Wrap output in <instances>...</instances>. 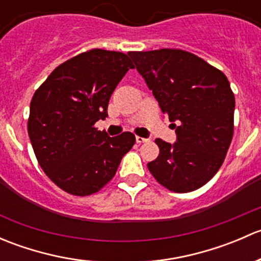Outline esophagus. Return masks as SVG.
Here are the masks:
<instances>
[{"label": "esophagus", "mask_w": 261, "mask_h": 261, "mask_svg": "<svg viewBox=\"0 0 261 261\" xmlns=\"http://www.w3.org/2000/svg\"><path fill=\"white\" fill-rule=\"evenodd\" d=\"M147 140H149V139H146V138H141V136H136V143H138V144L146 143Z\"/></svg>", "instance_id": "obj_1"}]
</instances>
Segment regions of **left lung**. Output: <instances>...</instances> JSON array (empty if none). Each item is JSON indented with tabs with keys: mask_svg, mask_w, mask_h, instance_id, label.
<instances>
[{
	"mask_svg": "<svg viewBox=\"0 0 261 261\" xmlns=\"http://www.w3.org/2000/svg\"><path fill=\"white\" fill-rule=\"evenodd\" d=\"M127 54L177 134L173 144L155 140L160 152L147 163L150 173L177 193L201 188L221 168L232 140L235 97L227 78L184 50Z\"/></svg>",
	"mask_w": 261,
	"mask_h": 261,
	"instance_id": "left-lung-1",
	"label": "left lung"
}]
</instances>
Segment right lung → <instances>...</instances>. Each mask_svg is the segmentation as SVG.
Wrapping results in <instances>:
<instances>
[{"mask_svg": "<svg viewBox=\"0 0 261 261\" xmlns=\"http://www.w3.org/2000/svg\"><path fill=\"white\" fill-rule=\"evenodd\" d=\"M128 69L120 51L93 49L55 68L34 93L28 133L39 164L63 191L98 192L114 178L135 135L110 138L94 123L107 117L110 98Z\"/></svg>", "mask_w": 261, "mask_h": 261, "instance_id": "add662e5", "label": "right lung"}]
</instances>
